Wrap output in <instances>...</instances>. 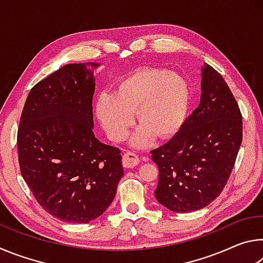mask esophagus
<instances>
[{"instance_id": "obj_1", "label": "esophagus", "mask_w": 263, "mask_h": 263, "mask_svg": "<svg viewBox=\"0 0 263 263\" xmlns=\"http://www.w3.org/2000/svg\"><path fill=\"white\" fill-rule=\"evenodd\" d=\"M139 161H140L139 158L132 152H127L123 155V166L126 168H132L137 166V164L139 163Z\"/></svg>"}]
</instances>
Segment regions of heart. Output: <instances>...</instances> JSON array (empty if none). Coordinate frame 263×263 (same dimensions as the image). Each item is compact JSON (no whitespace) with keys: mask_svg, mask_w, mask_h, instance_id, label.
I'll list each match as a JSON object with an SVG mask.
<instances>
[{"mask_svg":"<svg viewBox=\"0 0 263 263\" xmlns=\"http://www.w3.org/2000/svg\"><path fill=\"white\" fill-rule=\"evenodd\" d=\"M189 99V86L180 75L144 68L124 78L112 95H100L95 112L112 141L125 139L136 112L141 125L131 144L136 148H147L157 135L167 138L179 131L188 112Z\"/></svg>","mask_w":263,"mask_h":263,"instance_id":"heart-1","label":"heart"}]
</instances>
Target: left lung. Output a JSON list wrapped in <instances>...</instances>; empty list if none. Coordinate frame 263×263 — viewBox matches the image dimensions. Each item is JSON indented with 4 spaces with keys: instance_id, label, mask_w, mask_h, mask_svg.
Listing matches in <instances>:
<instances>
[{
    "instance_id": "obj_1",
    "label": "left lung",
    "mask_w": 263,
    "mask_h": 263,
    "mask_svg": "<svg viewBox=\"0 0 263 263\" xmlns=\"http://www.w3.org/2000/svg\"><path fill=\"white\" fill-rule=\"evenodd\" d=\"M201 101L180 131L152 151L159 168L154 194L173 212L208 206L220 195L242 141L239 105L221 75L205 64Z\"/></svg>"
}]
</instances>
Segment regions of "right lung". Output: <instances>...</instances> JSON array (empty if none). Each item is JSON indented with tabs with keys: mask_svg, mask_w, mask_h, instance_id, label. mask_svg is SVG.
Instances as JSON below:
<instances>
[{
	"mask_svg": "<svg viewBox=\"0 0 263 263\" xmlns=\"http://www.w3.org/2000/svg\"><path fill=\"white\" fill-rule=\"evenodd\" d=\"M97 62L68 64L31 89L17 135L21 173L53 217L86 224L103 215L124 175L121 151L95 137Z\"/></svg>",
	"mask_w": 263,
	"mask_h": 263,
	"instance_id": "add662e5",
	"label": "right lung"
}]
</instances>
